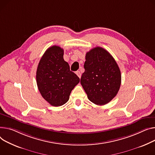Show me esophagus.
<instances>
[{
	"instance_id": "34e87169",
	"label": "esophagus",
	"mask_w": 155,
	"mask_h": 155,
	"mask_svg": "<svg viewBox=\"0 0 155 155\" xmlns=\"http://www.w3.org/2000/svg\"><path fill=\"white\" fill-rule=\"evenodd\" d=\"M76 74L77 75V76H78L80 78H81V73H80V71H76Z\"/></svg>"
}]
</instances>
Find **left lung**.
I'll use <instances>...</instances> for the list:
<instances>
[{
    "label": "left lung",
    "instance_id": "obj_1",
    "mask_svg": "<svg viewBox=\"0 0 155 155\" xmlns=\"http://www.w3.org/2000/svg\"><path fill=\"white\" fill-rule=\"evenodd\" d=\"M85 60L81 85L90 101L97 105H104L119 91L121 80L120 68L108 51L100 47L88 51Z\"/></svg>",
    "mask_w": 155,
    "mask_h": 155
}]
</instances>
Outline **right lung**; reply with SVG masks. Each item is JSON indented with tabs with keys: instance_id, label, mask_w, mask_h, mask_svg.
<instances>
[{
	"instance_id": "1",
	"label": "right lung",
	"mask_w": 155,
	"mask_h": 155,
	"mask_svg": "<svg viewBox=\"0 0 155 155\" xmlns=\"http://www.w3.org/2000/svg\"><path fill=\"white\" fill-rule=\"evenodd\" d=\"M36 80L42 97L54 107L66 104L71 90L80 82L64 59V49L57 45L49 47L41 58Z\"/></svg>"
}]
</instances>
